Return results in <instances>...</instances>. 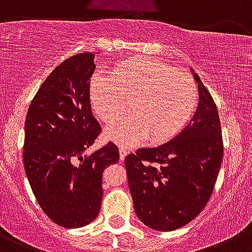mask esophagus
<instances>
[{"label": "esophagus", "mask_w": 252, "mask_h": 252, "mask_svg": "<svg viewBox=\"0 0 252 252\" xmlns=\"http://www.w3.org/2000/svg\"><path fill=\"white\" fill-rule=\"evenodd\" d=\"M119 151H120V159L124 160L125 157H126V156L128 155V148L126 147V146H122L121 145V146H120Z\"/></svg>", "instance_id": "34e87169"}]
</instances>
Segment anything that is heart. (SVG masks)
<instances>
[{
    "label": "heart",
    "instance_id": "heart-1",
    "mask_svg": "<svg viewBox=\"0 0 252 252\" xmlns=\"http://www.w3.org/2000/svg\"><path fill=\"white\" fill-rule=\"evenodd\" d=\"M95 112L109 126L106 136L132 146L148 136L151 142L171 138L190 121L199 92L193 79L155 58H133L112 69L110 76L97 75L90 85Z\"/></svg>",
    "mask_w": 252,
    "mask_h": 252
}]
</instances>
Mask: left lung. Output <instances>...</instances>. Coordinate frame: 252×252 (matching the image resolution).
I'll return each mask as SVG.
<instances>
[{
    "label": "left lung",
    "mask_w": 252,
    "mask_h": 252,
    "mask_svg": "<svg viewBox=\"0 0 252 252\" xmlns=\"http://www.w3.org/2000/svg\"><path fill=\"white\" fill-rule=\"evenodd\" d=\"M190 71L199 92L190 122L168 142L140 148L125 158L136 215L158 231L179 229L202 212L221 166L218 109L199 76Z\"/></svg>",
    "instance_id": "obj_1"
}]
</instances>
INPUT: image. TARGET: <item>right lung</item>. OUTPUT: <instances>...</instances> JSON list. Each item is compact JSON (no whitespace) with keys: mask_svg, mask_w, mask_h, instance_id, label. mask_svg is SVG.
<instances>
[{"mask_svg":"<svg viewBox=\"0 0 252 252\" xmlns=\"http://www.w3.org/2000/svg\"><path fill=\"white\" fill-rule=\"evenodd\" d=\"M96 53H80L57 66L35 94L25 125L23 163L38 204L50 220L68 229L97 217L102 172L119 160L109 142L88 150L101 131L89 95Z\"/></svg>","mask_w":252,"mask_h":252,"instance_id":"add662e5","label":"right lung"}]
</instances>
